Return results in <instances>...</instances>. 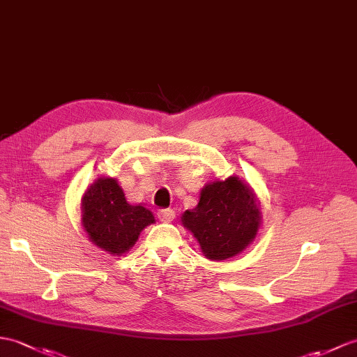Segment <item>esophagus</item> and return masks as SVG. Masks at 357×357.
I'll list each match as a JSON object with an SVG mask.
<instances>
[{
  "label": "esophagus",
  "mask_w": 357,
  "mask_h": 357,
  "mask_svg": "<svg viewBox=\"0 0 357 357\" xmlns=\"http://www.w3.org/2000/svg\"><path fill=\"white\" fill-rule=\"evenodd\" d=\"M158 219L162 222H172L175 219V211L172 208H165V210H160L158 211Z\"/></svg>",
  "instance_id": "obj_1"
}]
</instances>
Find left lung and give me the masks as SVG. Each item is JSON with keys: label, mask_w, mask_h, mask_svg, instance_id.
<instances>
[{"label": "left lung", "mask_w": 357, "mask_h": 357, "mask_svg": "<svg viewBox=\"0 0 357 357\" xmlns=\"http://www.w3.org/2000/svg\"><path fill=\"white\" fill-rule=\"evenodd\" d=\"M260 218L251 188L231 176L205 185L197 206L184 213L182 223L197 238L206 259L225 260L252 242Z\"/></svg>", "instance_id": "8db88e82"}]
</instances>
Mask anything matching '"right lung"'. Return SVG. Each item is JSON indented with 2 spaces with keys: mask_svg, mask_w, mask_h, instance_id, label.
<instances>
[{
  "mask_svg": "<svg viewBox=\"0 0 357 357\" xmlns=\"http://www.w3.org/2000/svg\"><path fill=\"white\" fill-rule=\"evenodd\" d=\"M153 214L141 205H130L117 181L100 178L91 185L82 204V223L89 238L114 255L129 251L141 231L153 223Z\"/></svg>",
  "mask_w": 357,
  "mask_h": 357,
  "instance_id": "1",
  "label": "right lung"
}]
</instances>
